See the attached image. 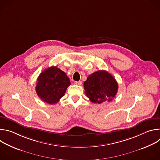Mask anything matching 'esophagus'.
Listing matches in <instances>:
<instances>
[{"label":"esophagus","mask_w":160,"mask_h":160,"mask_svg":"<svg viewBox=\"0 0 160 160\" xmlns=\"http://www.w3.org/2000/svg\"><path fill=\"white\" fill-rule=\"evenodd\" d=\"M75 84L77 85H82V81H76L75 82Z\"/></svg>","instance_id":"esophagus-1"}]
</instances>
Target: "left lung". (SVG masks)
<instances>
[{"instance_id": "obj_1", "label": "left lung", "mask_w": 160, "mask_h": 160, "mask_svg": "<svg viewBox=\"0 0 160 160\" xmlns=\"http://www.w3.org/2000/svg\"><path fill=\"white\" fill-rule=\"evenodd\" d=\"M87 97L94 103L111 101L118 92L117 82L110 73L99 70L90 75L83 83Z\"/></svg>"}]
</instances>
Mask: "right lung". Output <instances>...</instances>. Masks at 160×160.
I'll use <instances>...</instances> for the list:
<instances>
[{"label": "right lung", "mask_w": 160, "mask_h": 160, "mask_svg": "<svg viewBox=\"0 0 160 160\" xmlns=\"http://www.w3.org/2000/svg\"><path fill=\"white\" fill-rule=\"evenodd\" d=\"M70 84L69 78L64 72L56 66H51L40 74L35 90L41 100L54 104L64 96Z\"/></svg>", "instance_id": "obj_1"}]
</instances>
